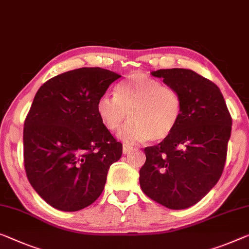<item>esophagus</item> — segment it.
Returning <instances> with one entry per match:
<instances>
[{
    "label": "esophagus",
    "instance_id": "34e87169",
    "mask_svg": "<svg viewBox=\"0 0 249 249\" xmlns=\"http://www.w3.org/2000/svg\"><path fill=\"white\" fill-rule=\"evenodd\" d=\"M133 150V146L128 145V144H124L123 145V153L124 154H127L128 152H131Z\"/></svg>",
    "mask_w": 249,
    "mask_h": 249
}]
</instances>
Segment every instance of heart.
I'll return each mask as SVG.
<instances>
[{
    "mask_svg": "<svg viewBox=\"0 0 249 249\" xmlns=\"http://www.w3.org/2000/svg\"><path fill=\"white\" fill-rule=\"evenodd\" d=\"M97 114L109 131L120 129L129 116L131 122L120 132L125 143L165 140L172 134L182 114V102L176 89L144 72H134L117 85L115 96L103 95Z\"/></svg>",
    "mask_w": 249,
    "mask_h": 249,
    "instance_id": "b5f03b06",
    "label": "heart"
}]
</instances>
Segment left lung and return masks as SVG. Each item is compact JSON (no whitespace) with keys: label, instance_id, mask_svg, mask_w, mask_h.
Wrapping results in <instances>:
<instances>
[{"label":"left lung","instance_id":"obj_1","mask_svg":"<svg viewBox=\"0 0 249 249\" xmlns=\"http://www.w3.org/2000/svg\"><path fill=\"white\" fill-rule=\"evenodd\" d=\"M179 92L182 114L176 129L144 148L140 185L148 198L169 209L199 202L220 179L231 133V116L216 84L194 70L152 71Z\"/></svg>","mask_w":249,"mask_h":249}]
</instances>
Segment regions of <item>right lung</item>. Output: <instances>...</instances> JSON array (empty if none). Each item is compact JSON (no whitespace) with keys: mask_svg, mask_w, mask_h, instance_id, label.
Instances as JSON below:
<instances>
[{"mask_svg":"<svg viewBox=\"0 0 249 249\" xmlns=\"http://www.w3.org/2000/svg\"><path fill=\"white\" fill-rule=\"evenodd\" d=\"M122 77L99 67L70 70L36 91L23 128L24 169L51 207L78 211L102 195L109 166L122 157L97 114V102Z\"/></svg>","mask_w":249,"mask_h":249,"instance_id":"add662e5","label":"right lung"}]
</instances>
